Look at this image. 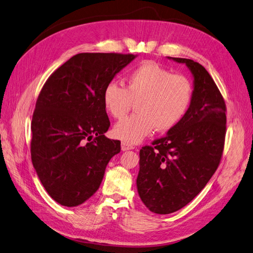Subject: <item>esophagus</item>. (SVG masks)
Instances as JSON below:
<instances>
[{"instance_id":"1","label":"esophagus","mask_w":253,"mask_h":253,"mask_svg":"<svg viewBox=\"0 0 253 253\" xmlns=\"http://www.w3.org/2000/svg\"><path fill=\"white\" fill-rule=\"evenodd\" d=\"M132 149H134V146L131 145V143L126 142V141L121 142V150H122V151H127V150H132Z\"/></svg>"}]
</instances>
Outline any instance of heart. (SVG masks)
Segmentation results:
<instances>
[{
    "label": "heart",
    "mask_w": 253,
    "mask_h": 253,
    "mask_svg": "<svg viewBox=\"0 0 253 253\" xmlns=\"http://www.w3.org/2000/svg\"><path fill=\"white\" fill-rule=\"evenodd\" d=\"M126 88L111 82L103 90V104L114 118L122 119L136 101L135 114L114 127L117 138L135 143L155 129L165 132L179 124L193 98L190 81L172 74L152 60L136 67L126 77Z\"/></svg>",
    "instance_id": "obj_1"
}]
</instances>
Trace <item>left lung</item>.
I'll use <instances>...</instances> for the list:
<instances>
[{
  "mask_svg": "<svg viewBox=\"0 0 253 253\" xmlns=\"http://www.w3.org/2000/svg\"><path fill=\"white\" fill-rule=\"evenodd\" d=\"M185 64L193 74L192 102L179 124L139 151L136 184L143 204L166 215L185 207L207 185L219 165L226 136V104L206 68L193 59L168 57Z\"/></svg>",
  "mask_w": 253,
  "mask_h": 253,
  "instance_id": "obj_1",
  "label": "left lung"
}]
</instances>
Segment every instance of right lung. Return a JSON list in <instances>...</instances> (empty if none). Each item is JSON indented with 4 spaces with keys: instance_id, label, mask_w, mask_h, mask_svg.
Returning a JSON list of instances; mask_svg holds the SVG:
<instances>
[{
    "instance_id": "obj_1",
    "label": "right lung",
    "mask_w": 253,
    "mask_h": 253,
    "mask_svg": "<svg viewBox=\"0 0 253 253\" xmlns=\"http://www.w3.org/2000/svg\"><path fill=\"white\" fill-rule=\"evenodd\" d=\"M137 55L80 53L46 80L32 119L31 155L52 199L78 207L97 192L120 141L110 127L103 90Z\"/></svg>"
}]
</instances>
